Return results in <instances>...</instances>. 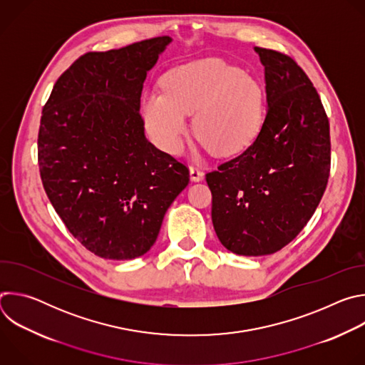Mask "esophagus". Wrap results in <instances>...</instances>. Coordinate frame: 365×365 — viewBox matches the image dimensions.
<instances>
[{
  "instance_id": "esophagus-1",
  "label": "esophagus",
  "mask_w": 365,
  "mask_h": 365,
  "mask_svg": "<svg viewBox=\"0 0 365 365\" xmlns=\"http://www.w3.org/2000/svg\"><path fill=\"white\" fill-rule=\"evenodd\" d=\"M189 175H190V180H192V182H199V180L203 179V172L199 170V169L195 168V166H190V168H189Z\"/></svg>"
}]
</instances>
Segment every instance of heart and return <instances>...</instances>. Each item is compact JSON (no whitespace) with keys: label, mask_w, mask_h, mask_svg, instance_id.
<instances>
[{"label":"heart","mask_w":365,"mask_h":365,"mask_svg":"<svg viewBox=\"0 0 365 365\" xmlns=\"http://www.w3.org/2000/svg\"><path fill=\"white\" fill-rule=\"evenodd\" d=\"M165 92L143 98L145 128L162 150L176 154L195 115V134L220 158L245 151L264 123V92L252 76L221 61L202 59L170 71Z\"/></svg>","instance_id":"obj_1"}]
</instances>
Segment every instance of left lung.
Instances as JSON below:
<instances>
[{
  "instance_id": "left-lung-1",
  "label": "left lung",
  "mask_w": 365,
  "mask_h": 365,
  "mask_svg": "<svg viewBox=\"0 0 365 365\" xmlns=\"http://www.w3.org/2000/svg\"><path fill=\"white\" fill-rule=\"evenodd\" d=\"M254 50L264 66L263 128L238 158L206 173L221 244L251 257L296 238L317 211L331 170L329 121L315 86L290 56Z\"/></svg>"
}]
</instances>
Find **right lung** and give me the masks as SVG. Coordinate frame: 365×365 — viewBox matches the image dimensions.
Segmentation results:
<instances>
[{
    "label": "right lung",
    "instance_id": "right-lung-1",
    "mask_svg": "<svg viewBox=\"0 0 365 365\" xmlns=\"http://www.w3.org/2000/svg\"><path fill=\"white\" fill-rule=\"evenodd\" d=\"M172 41L154 37L89 51L56 81L41 111L43 187L69 232L108 259L145 254L189 170L144 135L147 72Z\"/></svg>",
    "mask_w": 365,
    "mask_h": 365
}]
</instances>
